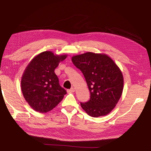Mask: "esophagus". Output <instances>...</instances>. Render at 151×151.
<instances>
[{"label":"esophagus","mask_w":151,"mask_h":151,"mask_svg":"<svg viewBox=\"0 0 151 151\" xmlns=\"http://www.w3.org/2000/svg\"><path fill=\"white\" fill-rule=\"evenodd\" d=\"M67 92L68 93H73L75 92V88H71L70 89H68V90H67Z\"/></svg>","instance_id":"1"}]
</instances>
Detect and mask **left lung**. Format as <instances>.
I'll use <instances>...</instances> for the list:
<instances>
[{
	"label": "left lung",
	"mask_w": 151,
	"mask_h": 151,
	"mask_svg": "<svg viewBox=\"0 0 151 151\" xmlns=\"http://www.w3.org/2000/svg\"><path fill=\"white\" fill-rule=\"evenodd\" d=\"M72 62L83 73L91 93L90 100L81 103L89 116L110 113L118 103L123 91L122 73L108 55L91 52L73 56Z\"/></svg>",
	"instance_id": "left-lung-1"
}]
</instances>
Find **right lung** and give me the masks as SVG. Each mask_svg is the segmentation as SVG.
Returning <instances> with one entry per match:
<instances>
[{
  "label": "right lung",
  "instance_id": "1",
  "mask_svg": "<svg viewBox=\"0 0 151 151\" xmlns=\"http://www.w3.org/2000/svg\"><path fill=\"white\" fill-rule=\"evenodd\" d=\"M66 57V55H57L45 51L33 58L25 68L21 78L22 93L35 111L49 112L66 94L55 73L59 63Z\"/></svg>",
  "mask_w": 151,
  "mask_h": 151
}]
</instances>
